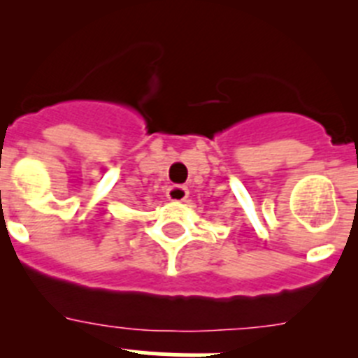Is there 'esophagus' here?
Listing matches in <instances>:
<instances>
[{"instance_id":"1","label":"esophagus","mask_w":358,"mask_h":358,"mask_svg":"<svg viewBox=\"0 0 358 358\" xmlns=\"http://www.w3.org/2000/svg\"><path fill=\"white\" fill-rule=\"evenodd\" d=\"M166 197H169L170 201H173V202L186 201V197H188V188H186V186H181V185L170 186Z\"/></svg>"}]
</instances>
